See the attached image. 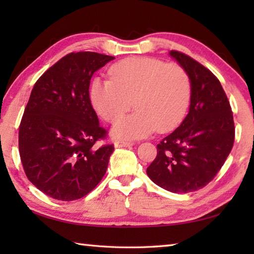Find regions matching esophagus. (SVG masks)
Returning a JSON list of instances; mask_svg holds the SVG:
<instances>
[{"label":"esophagus","instance_id":"esophagus-1","mask_svg":"<svg viewBox=\"0 0 254 254\" xmlns=\"http://www.w3.org/2000/svg\"><path fill=\"white\" fill-rule=\"evenodd\" d=\"M133 146L132 142H126V141H118L115 143V147L116 148H120V147H130Z\"/></svg>","mask_w":254,"mask_h":254}]
</instances>
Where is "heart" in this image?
Wrapping results in <instances>:
<instances>
[{"label":"heart","mask_w":254,"mask_h":254,"mask_svg":"<svg viewBox=\"0 0 254 254\" xmlns=\"http://www.w3.org/2000/svg\"><path fill=\"white\" fill-rule=\"evenodd\" d=\"M110 79L96 77L90 100L98 115L115 123L133 101L136 111L119 121L113 136L121 139L146 137L156 130L168 132L185 118L191 98V82L186 69L154 58H127L109 71Z\"/></svg>","instance_id":"obj_1"}]
</instances>
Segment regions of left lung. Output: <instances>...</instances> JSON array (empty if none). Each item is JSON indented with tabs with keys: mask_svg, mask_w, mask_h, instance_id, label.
I'll use <instances>...</instances> for the list:
<instances>
[{
	"mask_svg": "<svg viewBox=\"0 0 254 254\" xmlns=\"http://www.w3.org/2000/svg\"><path fill=\"white\" fill-rule=\"evenodd\" d=\"M169 56L190 77V108L179 127L157 145V156L146 172L167 191L189 193L212 181L227 159L235 141L234 117L209 69L185 53L170 51Z\"/></svg>",
	"mask_w": 254,
	"mask_h": 254,
	"instance_id": "1",
	"label": "left lung"
}]
</instances>
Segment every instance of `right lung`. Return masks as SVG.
Returning <instances> with one entry per match:
<instances>
[{
    "instance_id": "right-lung-1",
    "label": "right lung",
    "mask_w": 254,
    "mask_h": 254,
    "mask_svg": "<svg viewBox=\"0 0 254 254\" xmlns=\"http://www.w3.org/2000/svg\"><path fill=\"white\" fill-rule=\"evenodd\" d=\"M96 52L69 53L41 75L21 118L19 155L25 174L41 192L61 201L88 194L105 176L113 145L105 138L89 99L90 78L113 60Z\"/></svg>"
}]
</instances>
